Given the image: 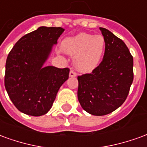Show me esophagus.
Wrapping results in <instances>:
<instances>
[{"mask_svg":"<svg viewBox=\"0 0 147 147\" xmlns=\"http://www.w3.org/2000/svg\"><path fill=\"white\" fill-rule=\"evenodd\" d=\"M69 76L70 77H76V73L73 71H70V72H69Z\"/></svg>","mask_w":147,"mask_h":147,"instance_id":"obj_1","label":"esophagus"}]
</instances>
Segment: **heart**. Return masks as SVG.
<instances>
[{
  "instance_id": "obj_1",
  "label": "heart",
  "mask_w": 147,
  "mask_h": 147,
  "mask_svg": "<svg viewBox=\"0 0 147 147\" xmlns=\"http://www.w3.org/2000/svg\"><path fill=\"white\" fill-rule=\"evenodd\" d=\"M105 48V39L102 35L84 32L67 38L61 43L62 50L74 56V66L81 72H90L98 66Z\"/></svg>"
}]
</instances>
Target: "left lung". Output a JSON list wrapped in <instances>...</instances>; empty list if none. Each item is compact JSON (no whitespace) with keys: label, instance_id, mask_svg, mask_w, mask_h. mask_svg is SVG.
Segmentation results:
<instances>
[{"label":"left lung","instance_id":"left-lung-1","mask_svg":"<svg viewBox=\"0 0 147 147\" xmlns=\"http://www.w3.org/2000/svg\"><path fill=\"white\" fill-rule=\"evenodd\" d=\"M105 54L92 73L78 76V99L88 113L104 116L126 100L133 82V57L125 43L105 28Z\"/></svg>","mask_w":147,"mask_h":147}]
</instances>
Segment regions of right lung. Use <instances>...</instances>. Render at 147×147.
<instances>
[{"mask_svg":"<svg viewBox=\"0 0 147 147\" xmlns=\"http://www.w3.org/2000/svg\"><path fill=\"white\" fill-rule=\"evenodd\" d=\"M64 31L62 27H38L22 37L12 48L5 64V86L21 113L39 117L50 110L69 69L44 66L53 45Z\"/></svg>","mask_w":147,"mask_h":147,"instance_id":"right-lung-1","label":"right lung"}]
</instances>
